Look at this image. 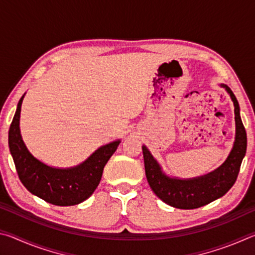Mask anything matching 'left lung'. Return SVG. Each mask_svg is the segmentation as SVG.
I'll return each instance as SVG.
<instances>
[{"mask_svg": "<svg viewBox=\"0 0 255 255\" xmlns=\"http://www.w3.org/2000/svg\"><path fill=\"white\" fill-rule=\"evenodd\" d=\"M221 86L225 88L234 103L236 133L230 155L218 169L193 179L170 178L163 173L161 166L147 147L145 145L141 147L149 187L159 199L175 208L195 209L218 199L233 187L239 175L242 161L247 153V131L242 123L236 97L227 85L221 84Z\"/></svg>", "mask_w": 255, "mask_h": 255, "instance_id": "8db88e82", "label": "left lung"}]
</instances>
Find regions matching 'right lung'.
I'll use <instances>...</instances> for the list:
<instances>
[{
    "instance_id": "obj_1",
    "label": "right lung",
    "mask_w": 255,
    "mask_h": 255,
    "mask_svg": "<svg viewBox=\"0 0 255 255\" xmlns=\"http://www.w3.org/2000/svg\"><path fill=\"white\" fill-rule=\"evenodd\" d=\"M24 94L16 107L8 129V147L22 184L32 195L56 206L83 202L100 183L103 167L116 152L120 140L101 146L80 165L56 169L46 165L29 152L20 133V112Z\"/></svg>"
}]
</instances>
